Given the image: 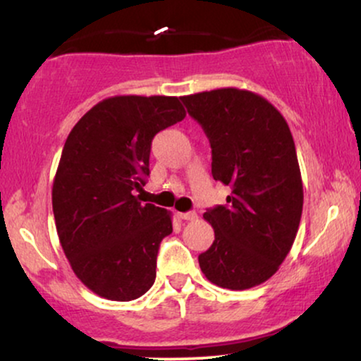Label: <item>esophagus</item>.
<instances>
[{
	"label": "esophagus",
	"mask_w": 361,
	"mask_h": 361,
	"mask_svg": "<svg viewBox=\"0 0 361 361\" xmlns=\"http://www.w3.org/2000/svg\"><path fill=\"white\" fill-rule=\"evenodd\" d=\"M178 216H180V218H181V220H186V221H190V220H195V218H196V213H195V212L178 213Z\"/></svg>",
	"instance_id": "1"
}]
</instances>
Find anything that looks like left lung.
Masks as SVG:
<instances>
[{"label": "left lung", "instance_id": "8db88e82", "mask_svg": "<svg viewBox=\"0 0 361 361\" xmlns=\"http://www.w3.org/2000/svg\"><path fill=\"white\" fill-rule=\"evenodd\" d=\"M212 145V175L231 186L203 218L214 241L198 257L204 276L228 290L262 285L290 253L303 209L295 141L285 118L253 91L220 88L181 97Z\"/></svg>", "mask_w": 361, "mask_h": 361}]
</instances>
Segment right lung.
<instances>
[{
  "label": "right lung",
  "mask_w": 361,
  "mask_h": 361,
  "mask_svg": "<svg viewBox=\"0 0 361 361\" xmlns=\"http://www.w3.org/2000/svg\"><path fill=\"white\" fill-rule=\"evenodd\" d=\"M186 116L176 97H113L68 135L53 181L59 243L75 275L106 300L130 302L152 288L171 213L143 203L158 131Z\"/></svg>",
  "instance_id": "1"
}]
</instances>
